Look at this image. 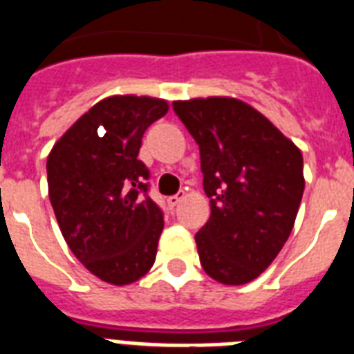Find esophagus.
<instances>
[{
  "label": "esophagus",
  "instance_id": "1",
  "mask_svg": "<svg viewBox=\"0 0 354 354\" xmlns=\"http://www.w3.org/2000/svg\"><path fill=\"white\" fill-rule=\"evenodd\" d=\"M183 196H185V194H183V192H180V194H176V196H171V198H167V203H169V207H171V209H174V207H178V205H180V202H182V200H183Z\"/></svg>",
  "mask_w": 354,
  "mask_h": 354
}]
</instances>
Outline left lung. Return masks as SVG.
<instances>
[{
    "label": "left lung",
    "mask_w": 354,
    "mask_h": 354,
    "mask_svg": "<svg viewBox=\"0 0 354 354\" xmlns=\"http://www.w3.org/2000/svg\"><path fill=\"white\" fill-rule=\"evenodd\" d=\"M200 147L211 216L196 232L203 271L223 286L258 278L291 234L304 194L301 151L260 111L229 96L176 100Z\"/></svg>",
    "instance_id": "left-lung-1"
}]
</instances>
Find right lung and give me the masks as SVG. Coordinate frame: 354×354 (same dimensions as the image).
Wrapping results in <instances>:
<instances>
[{
    "label": "right lung",
    "instance_id": "1",
    "mask_svg": "<svg viewBox=\"0 0 354 354\" xmlns=\"http://www.w3.org/2000/svg\"><path fill=\"white\" fill-rule=\"evenodd\" d=\"M167 100L103 97L67 129L47 158L48 198L67 245L83 267L112 286L145 277L163 231L140 160L143 132L165 116Z\"/></svg>",
    "mask_w": 354,
    "mask_h": 354
}]
</instances>
